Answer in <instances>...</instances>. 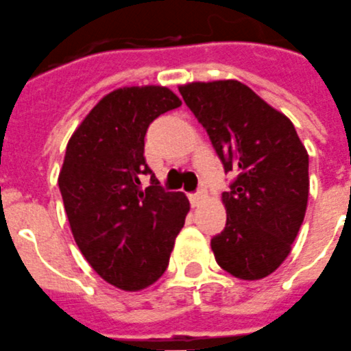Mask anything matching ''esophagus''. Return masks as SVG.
Here are the masks:
<instances>
[{"instance_id": "1", "label": "esophagus", "mask_w": 351, "mask_h": 351, "mask_svg": "<svg viewBox=\"0 0 351 351\" xmlns=\"http://www.w3.org/2000/svg\"><path fill=\"white\" fill-rule=\"evenodd\" d=\"M204 199H206V192H204V190H199V192H197V193L190 195V202H192L193 207L199 206V204L202 202Z\"/></svg>"}]
</instances>
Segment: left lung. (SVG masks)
Instances as JSON below:
<instances>
[{
	"label": "left lung",
	"instance_id": "obj_1",
	"mask_svg": "<svg viewBox=\"0 0 351 351\" xmlns=\"http://www.w3.org/2000/svg\"><path fill=\"white\" fill-rule=\"evenodd\" d=\"M180 94L206 128L224 171L226 226L210 240L238 280L269 276L291 252L308 200V154L290 118L238 80L190 82Z\"/></svg>",
	"mask_w": 351,
	"mask_h": 351
}]
</instances>
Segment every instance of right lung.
Instances as JSON below:
<instances>
[{"instance_id": "1", "label": "right lung", "mask_w": 351, "mask_h": 351, "mask_svg": "<svg viewBox=\"0 0 351 351\" xmlns=\"http://www.w3.org/2000/svg\"><path fill=\"white\" fill-rule=\"evenodd\" d=\"M182 106L162 85L106 94L70 137L58 176L71 234L94 271L113 287L141 291L165 274L185 224V193L165 192L144 159L149 125ZM152 185L140 189V176Z\"/></svg>"}]
</instances>
